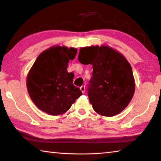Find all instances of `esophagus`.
I'll use <instances>...</instances> for the list:
<instances>
[{
  "instance_id": "obj_1",
  "label": "esophagus",
  "mask_w": 161,
  "mask_h": 161,
  "mask_svg": "<svg viewBox=\"0 0 161 161\" xmlns=\"http://www.w3.org/2000/svg\"><path fill=\"white\" fill-rule=\"evenodd\" d=\"M80 90L81 91V92H82V93L84 94V93H85V86H81V87H80Z\"/></svg>"
}]
</instances>
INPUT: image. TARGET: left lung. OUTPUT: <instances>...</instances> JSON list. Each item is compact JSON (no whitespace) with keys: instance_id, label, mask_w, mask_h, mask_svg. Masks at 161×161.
<instances>
[{"instance_id":"left-lung-1","label":"left lung","mask_w":161,"mask_h":161,"mask_svg":"<svg viewBox=\"0 0 161 161\" xmlns=\"http://www.w3.org/2000/svg\"><path fill=\"white\" fill-rule=\"evenodd\" d=\"M78 59L93 67L88 96L94 110L103 116L121 113L135 92L131 66L125 57L108 46L97 45L81 47Z\"/></svg>"}]
</instances>
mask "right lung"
<instances>
[{
  "mask_svg": "<svg viewBox=\"0 0 161 161\" xmlns=\"http://www.w3.org/2000/svg\"><path fill=\"white\" fill-rule=\"evenodd\" d=\"M77 52V48L53 46L37 57L26 84L30 97L39 109L53 116L63 114L82 94L73 85L75 75L67 69Z\"/></svg>",
  "mask_w": 161,
  "mask_h": 161,
  "instance_id": "add662e5",
  "label": "right lung"
}]
</instances>
